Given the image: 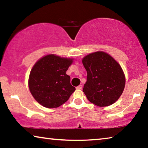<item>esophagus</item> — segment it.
<instances>
[{
	"mask_svg": "<svg viewBox=\"0 0 148 148\" xmlns=\"http://www.w3.org/2000/svg\"><path fill=\"white\" fill-rule=\"evenodd\" d=\"M82 85H79V86H78L77 87H76V89H82Z\"/></svg>",
	"mask_w": 148,
	"mask_h": 148,
	"instance_id": "1",
	"label": "esophagus"
}]
</instances>
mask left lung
Wrapping results in <instances>:
<instances>
[{
	"mask_svg": "<svg viewBox=\"0 0 148 148\" xmlns=\"http://www.w3.org/2000/svg\"><path fill=\"white\" fill-rule=\"evenodd\" d=\"M87 71L83 92L89 102L100 107L110 106L121 96L125 86L121 67L113 57L104 51H97L84 57Z\"/></svg>",
	"mask_w": 148,
	"mask_h": 148,
	"instance_id": "obj_1",
	"label": "left lung"
}]
</instances>
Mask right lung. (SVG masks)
<instances>
[{
    "label": "right lung",
    "instance_id": "1",
    "mask_svg": "<svg viewBox=\"0 0 148 148\" xmlns=\"http://www.w3.org/2000/svg\"><path fill=\"white\" fill-rule=\"evenodd\" d=\"M72 62L73 59L50 54L35 63L30 72L29 87L40 104L54 108L68 101L76 90L66 74Z\"/></svg>",
    "mask_w": 148,
    "mask_h": 148
}]
</instances>
